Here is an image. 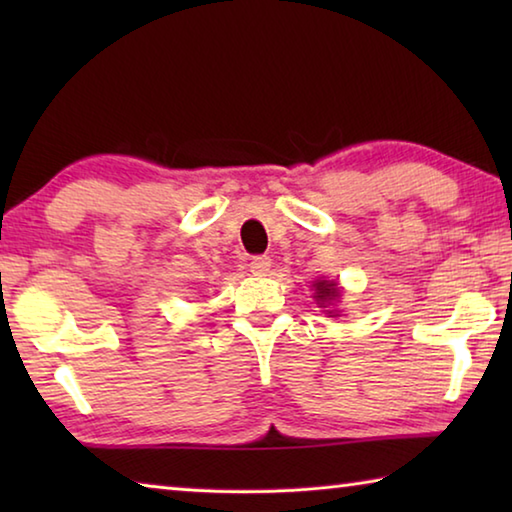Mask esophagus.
Wrapping results in <instances>:
<instances>
[{
  "label": "esophagus",
  "mask_w": 512,
  "mask_h": 512,
  "mask_svg": "<svg viewBox=\"0 0 512 512\" xmlns=\"http://www.w3.org/2000/svg\"><path fill=\"white\" fill-rule=\"evenodd\" d=\"M271 257H266V255H257V257H253L250 259V271H253L255 275H266L268 271H271Z\"/></svg>",
  "instance_id": "34e87169"
}]
</instances>
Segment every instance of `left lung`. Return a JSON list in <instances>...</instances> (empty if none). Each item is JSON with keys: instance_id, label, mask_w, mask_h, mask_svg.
<instances>
[{"instance_id": "8db88e82", "label": "left lung", "mask_w": 512, "mask_h": 512, "mask_svg": "<svg viewBox=\"0 0 512 512\" xmlns=\"http://www.w3.org/2000/svg\"><path fill=\"white\" fill-rule=\"evenodd\" d=\"M314 287H316V296L314 298L318 300L320 307H325L327 302H332V300L339 298V287H336V282L318 280ZM329 314H332V311H329Z\"/></svg>"}]
</instances>
